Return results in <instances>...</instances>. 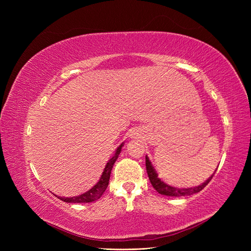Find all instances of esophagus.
Masks as SVG:
<instances>
[{
	"label": "esophagus",
	"mask_w": 251,
	"mask_h": 251,
	"mask_svg": "<svg viewBox=\"0 0 251 251\" xmlns=\"http://www.w3.org/2000/svg\"><path fill=\"white\" fill-rule=\"evenodd\" d=\"M136 134H137V133H132L131 136H133V137H134V136H136Z\"/></svg>",
	"instance_id": "esophagus-1"
}]
</instances>
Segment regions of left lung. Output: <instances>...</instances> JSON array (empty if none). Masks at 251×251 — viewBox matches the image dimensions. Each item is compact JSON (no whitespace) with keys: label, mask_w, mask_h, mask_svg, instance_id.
Wrapping results in <instances>:
<instances>
[{"label":"left lung","mask_w":251,"mask_h":251,"mask_svg":"<svg viewBox=\"0 0 251 251\" xmlns=\"http://www.w3.org/2000/svg\"><path fill=\"white\" fill-rule=\"evenodd\" d=\"M146 166H147V172H148L149 179L151 181V185H153V187L156 189V191L159 194L170 196V197H183V196H191V195L199 193L209 183V181L211 180V178L214 177V175H211V177H209L206 181L204 182V183H202L201 185L196 186V187L176 188V187L164 183L163 181H161L160 178H158V174L156 173L155 169L153 168V165H151L148 156H146Z\"/></svg>","instance_id":"1"}]
</instances>
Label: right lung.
Listing matches in <instances>:
<instances>
[{"label":"right lung","mask_w":251,"mask_h":251,"mask_svg":"<svg viewBox=\"0 0 251 251\" xmlns=\"http://www.w3.org/2000/svg\"><path fill=\"white\" fill-rule=\"evenodd\" d=\"M123 147H124V143H121L120 146L117 148V150L115 151V155H114L110 159L107 165H105V168L102 172V175H101L100 181H98L97 183L90 189V191H88L87 193L82 194V195H79L77 197H73V198H62V197H58V199H60L64 202H68V203H89V202H93L97 199H100L109 185L111 171L113 169L114 163H115V161L117 160V158L120 154Z\"/></svg>","instance_id":"right-lung-1"}]
</instances>
